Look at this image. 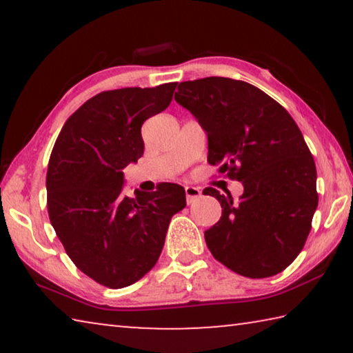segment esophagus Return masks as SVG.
Returning <instances> with one entry per match:
<instances>
[{
	"instance_id": "obj_1",
	"label": "esophagus",
	"mask_w": 353,
	"mask_h": 353,
	"mask_svg": "<svg viewBox=\"0 0 353 353\" xmlns=\"http://www.w3.org/2000/svg\"><path fill=\"white\" fill-rule=\"evenodd\" d=\"M185 194H187V202L191 204L194 199L201 198V190L193 187V185H187V187H185Z\"/></svg>"
}]
</instances>
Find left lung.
I'll use <instances>...</instances> for the list:
<instances>
[{
    "label": "left lung",
    "instance_id": "left-lung-1",
    "mask_svg": "<svg viewBox=\"0 0 353 353\" xmlns=\"http://www.w3.org/2000/svg\"><path fill=\"white\" fill-rule=\"evenodd\" d=\"M177 104L208 139V163L236 179L240 201L205 188L223 207L205 230L214 259L244 277L282 272L301 252L318 207L316 166L301 129L260 88L229 77L181 82Z\"/></svg>",
    "mask_w": 353,
    "mask_h": 353
}]
</instances>
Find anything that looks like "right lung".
Returning <instances> with one entry per match:
<instances>
[{
	"label": "right lung",
	"mask_w": 353,
	"mask_h": 353,
	"mask_svg": "<svg viewBox=\"0 0 353 353\" xmlns=\"http://www.w3.org/2000/svg\"><path fill=\"white\" fill-rule=\"evenodd\" d=\"M177 82L103 92L82 104L59 134L46 172L48 213L79 270L109 288H124L152 270L185 190L123 194L124 172L145 143L141 126L170 105Z\"/></svg>",
	"instance_id": "add662e5"
}]
</instances>
